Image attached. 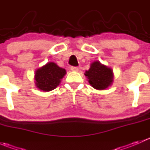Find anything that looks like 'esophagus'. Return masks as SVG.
I'll list each match as a JSON object with an SVG mask.
<instances>
[{
	"label": "esophagus",
	"mask_w": 150,
	"mask_h": 150,
	"mask_svg": "<svg viewBox=\"0 0 150 150\" xmlns=\"http://www.w3.org/2000/svg\"><path fill=\"white\" fill-rule=\"evenodd\" d=\"M70 69L73 72H77V71H78V67H71Z\"/></svg>",
	"instance_id": "34e87169"
}]
</instances>
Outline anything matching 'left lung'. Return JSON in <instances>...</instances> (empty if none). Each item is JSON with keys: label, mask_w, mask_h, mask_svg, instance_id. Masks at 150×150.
<instances>
[{"label": "left lung", "mask_w": 150, "mask_h": 150, "mask_svg": "<svg viewBox=\"0 0 150 150\" xmlns=\"http://www.w3.org/2000/svg\"><path fill=\"white\" fill-rule=\"evenodd\" d=\"M85 75L88 79L91 86L97 90H104L112 83L113 72L112 69L96 61L91 64Z\"/></svg>", "instance_id": "1"}]
</instances>
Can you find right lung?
<instances>
[{
	"label": "right lung",
	"instance_id": "1",
	"mask_svg": "<svg viewBox=\"0 0 150 150\" xmlns=\"http://www.w3.org/2000/svg\"><path fill=\"white\" fill-rule=\"evenodd\" d=\"M66 70L54 62H48L35 72V85L39 89L50 91L55 89L65 75Z\"/></svg>",
	"mask_w": 150,
	"mask_h": 150
}]
</instances>
